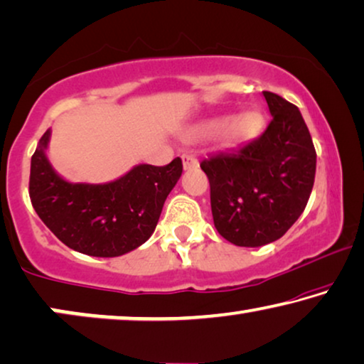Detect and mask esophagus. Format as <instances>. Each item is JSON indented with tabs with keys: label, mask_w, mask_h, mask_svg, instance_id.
<instances>
[{
	"label": "esophagus",
	"mask_w": 364,
	"mask_h": 364,
	"mask_svg": "<svg viewBox=\"0 0 364 364\" xmlns=\"http://www.w3.org/2000/svg\"><path fill=\"white\" fill-rule=\"evenodd\" d=\"M182 164H183V169L186 171H192V169H197L198 167V159L192 154H183L182 156Z\"/></svg>",
	"instance_id": "obj_1"
}]
</instances>
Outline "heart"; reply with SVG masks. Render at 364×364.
Wrapping results in <instances>:
<instances>
[{
	"mask_svg": "<svg viewBox=\"0 0 364 364\" xmlns=\"http://www.w3.org/2000/svg\"><path fill=\"white\" fill-rule=\"evenodd\" d=\"M259 124V114L256 112H245L233 118L221 117L205 121V123L200 126V131H202L203 134H217L223 131V138L228 141V143L236 144L251 139L252 136L256 134Z\"/></svg>",
	"mask_w": 364,
	"mask_h": 364,
	"instance_id": "heart-1",
	"label": "heart"
}]
</instances>
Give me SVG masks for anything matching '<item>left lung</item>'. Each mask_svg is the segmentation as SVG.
Returning <instances> with one entry per match:
<instances>
[{"label": "left lung", "instance_id": "1", "mask_svg": "<svg viewBox=\"0 0 364 364\" xmlns=\"http://www.w3.org/2000/svg\"><path fill=\"white\" fill-rule=\"evenodd\" d=\"M272 114L264 133L202 161L215 228L230 243L257 247L281 238L302 215L317 154L296 105L262 92Z\"/></svg>", "mask_w": 364, "mask_h": 364}]
</instances>
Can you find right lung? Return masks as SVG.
I'll return each mask as SVG.
<instances>
[{
	"mask_svg": "<svg viewBox=\"0 0 364 364\" xmlns=\"http://www.w3.org/2000/svg\"><path fill=\"white\" fill-rule=\"evenodd\" d=\"M50 129L31 157L29 197L44 225L70 250L117 257L136 250L154 233L167 195L182 176V161L157 167L134 166L117 181L73 183L47 159Z\"/></svg>",
	"mask_w": 364,
	"mask_h": 364,
	"instance_id": "right-lung-1",
	"label": "right lung"
}]
</instances>
